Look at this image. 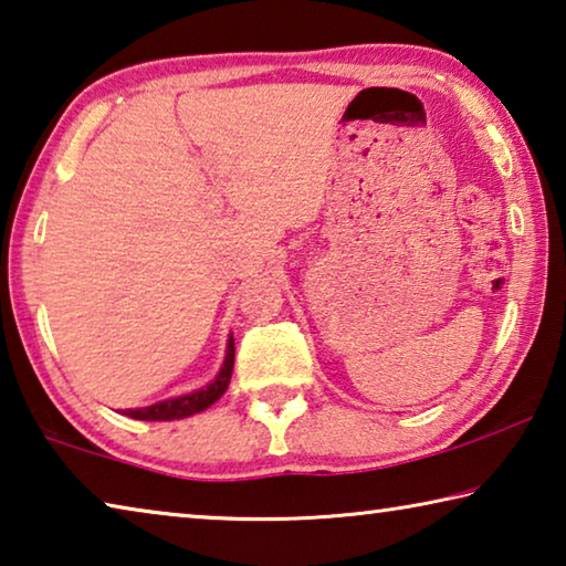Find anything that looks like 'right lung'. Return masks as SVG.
I'll list each match as a JSON object with an SVG mask.
<instances>
[{
  "label": "right lung",
  "instance_id": "add662e5",
  "mask_svg": "<svg viewBox=\"0 0 566 566\" xmlns=\"http://www.w3.org/2000/svg\"><path fill=\"white\" fill-rule=\"evenodd\" d=\"M232 369H234V337H229L227 357H224L222 369H219L214 381H209L207 387L197 389V391H189V395L157 401V405H151V407L127 409L124 415L132 419H142V421H171V419H185V417L197 415V411H205L207 407H212L214 401L224 395L229 387V379H232Z\"/></svg>",
  "mask_w": 566,
  "mask_h": 566
}]
</instances>
